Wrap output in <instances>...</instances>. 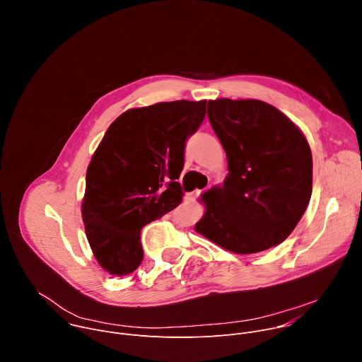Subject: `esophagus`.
Instances as JSON below:
<instances>
[{
    "mask_svg": "<svg viewBox=\"0 0 362 362\" xmlns=\"http://www.w3.org/2000/svg\"><path fill=\"white\" fill-rule=\"evenodd\" d=\"M199 193H200V190H196V192H192V193H187L186 194V200H193L196 196H199Z\"/></svg>",
    "mask_w": 362,
    "mask_h": 362,
    "instance_id": "1",
    "label": "esophagus"
}]
</instances>
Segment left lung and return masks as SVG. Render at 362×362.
Segmentation results:
<instances>
[{"instance_id": "1", "label": "left lung", "mask_w": 362, "mask_h": 362, "mask_svg": "<svg viewBox=\"0 0 362 362\" xmlns=\"http://www.w3.org/2000/svg\"><path fill=\"white\" fill-rule=\"evenodd\" d=\"M208 119L228 158L223 187L203 194L196 230L235 253L282 243L313 193V154L302 132L261 100L218 98Z\"/></svg>"}]
</instances>
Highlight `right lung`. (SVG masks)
I'll return each mask as SVG.
<instances>
[{
    "label": "right lung",
    "mask_w": 362,
    "mask_h": 362,
    "mask_svg": "<svg viewBox=\"0 0 362 362\" xmlns=\"http://www.w3.org/2000/svg\"><path fill=\"white\" fill-rule=\"evenodd\" d=\"M206 115V100H176L132 109L107 129L86 175L81 215L97 262L127 275L143 261L140 230L182 203L176 182L187 139Z\"/></svg>",
    "instance_id": "add662e5"
}]
</instances>
